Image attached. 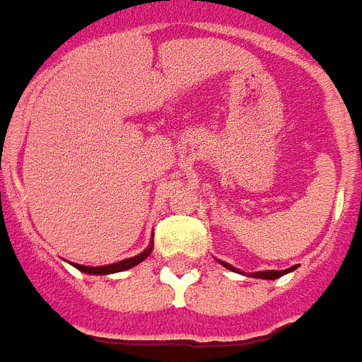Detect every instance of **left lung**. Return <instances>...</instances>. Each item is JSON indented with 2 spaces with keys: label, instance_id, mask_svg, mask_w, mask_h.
Listing matches in <instances>:
<instances>
[{
  "label": "left lung",
  "instance_id": "left-lung-1",
  "mask_svg": "<svg viewBox=\"0 0 362 362\" xmlns=\"http://www.w3.org/2000/svg\"><path fill=\"white\" fill-rule=\"evenodd\" d=\"M218 262H220V264L223 266V268H228V270L237 272V274H243V272L239 270V268H235V266L228 264V262H223V260H218ZM293 270H297V264L291 266V268H286V270H262V272H252L250 276H252V278H258V279H278V278H281V276H286V274H289V272H293Z\"/></svg>",
  "mask_w": 362,
  "mask_h": 362
}]
</instances>
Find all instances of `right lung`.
I'll return each instance as SVG.
<instances>
[{"mask_svg": "<svg viewBox=\"0 0 362 362\" xmlns=\"http://www.w3.org/2000/svg\"><path fill=\"white\" fill-rule=\"evenodd\" d=\"M152 249H154V239L150 241L148 247L142 250L141 255H136V257H131V258H125V260H119V262H113V264L84 266V264H75V262H71V264L75 266L76 270L84 272V274H92V276H107V274H117V272H125V270H129V268H133V266L141 264L144 258L150 257Z\"/></svg>", "mask_w": 362, "mask_h": 362, "instance_id": "obj_1", "label": "right lung"}]
</instances>
